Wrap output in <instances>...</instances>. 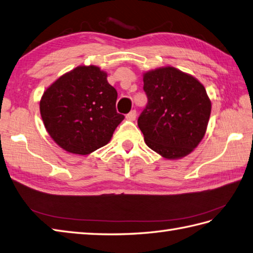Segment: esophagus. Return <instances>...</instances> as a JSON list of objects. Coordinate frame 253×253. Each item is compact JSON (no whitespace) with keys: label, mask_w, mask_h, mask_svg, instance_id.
I'll return each mask as SVG.
<instances>
[{"label":"esophagus","mask_w":253,"mask_h":253,"mask_svg":"<svg viewBox=\"0 0 253 253\" xmlns=\"http://www.w3.org/2000/svg\"><path fill=\"white\" fill-rule=\"evenodd\" d=\"M136 116H137L136 110L133 109V110H131V112L126 115V119L131 120V121H134L135 119H136Z\"/></svg>","instance_id":"esophagus-1"}]
</instances>
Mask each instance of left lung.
I'll use <instances>...</instances> for the list:
<instances>
[{
    "label": "left lung",
    "instance_id": "1",
    "mask_svg": "<svg viewBox=\"0 0 253 253\" xmlns=\"http://www.w3.org/2000/svg\"><path fill=\"white\" fill-rule=\"evenodd\" d=\"M148 98L137 125L147 146L166 159L189 155L204 137L211 103L198 79L168 66L144 75Z\"/></svg>",
    "mask_w": 253,
    "mask_h": 253
}]
</instances>
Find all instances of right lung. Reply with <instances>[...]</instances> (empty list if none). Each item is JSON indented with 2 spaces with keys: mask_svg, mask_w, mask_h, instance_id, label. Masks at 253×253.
<instances>
[{
  "mask_svg": "<svg viewBox=\"0 0 253 253\" xmlns=\"http://www.w3.org/2000/svg\"><path fill=\"white\" fill-rule=\"evenodd\" d=\"M116 89L97 66H78L42 94V119L51 138L64 150L89 155L108 144L125 116L117 113Z\"/></svg>",
  "mask_w": 253,
  "mask_h": 253,
  "instance_id": "1",
  "label": "right lung"
}]
</instances>
